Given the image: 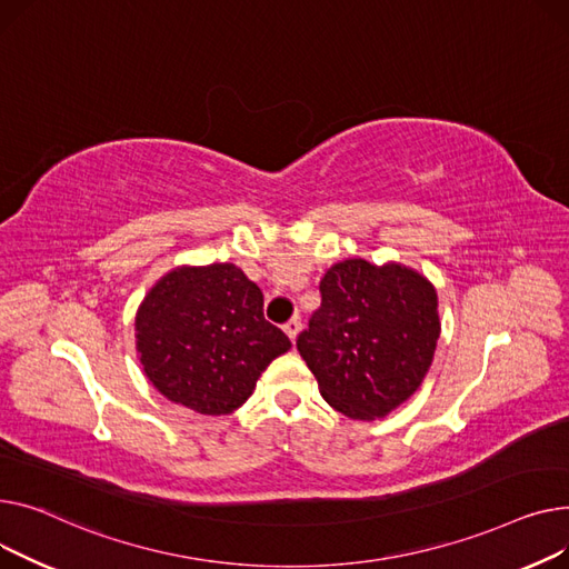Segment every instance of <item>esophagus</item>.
<instances>
[{
  "mask_svg": "<svg viewBox=\"0 0 569 569\" xmlns=\"http://www.w3.org/2000/svg\"><path fill=\"white\" fill-rule=\"evenodd\" d=\"M284 332H287V338H289L291 342H296V338H298V332H300V319H298V317L289 319V321L284 323Z\"/></svg>",
  "mask_w": 569,
  "mask_h": 569,
  "instance_id": "1",
  "label": "esophagus"
}]
</instances>
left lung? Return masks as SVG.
<instances>
[{"label": "left lung", "instance_id": "8db88e82", "mask_svg": "<svg viewBox=\"0 0 569 569\" xmlns=\"http://www.w3.org/2000/svg\"><path fill=\"white\" fill-rule=\"evenodd\" d=\"M321 308L296 340L326 402L351 420L386 418L422 386L441 336L433 284L399 261L332 263Z\"/></svg>", "mask_w": 569, "mask_h": 569}]
</instances>
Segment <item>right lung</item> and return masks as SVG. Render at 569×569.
<instances>
[{
	"mask_svg": "<svg viewBox=\"0 0 569 569\" xmlns=\"http://www.w3.org/2000/svg\"><path fill=\"white\" fill-rule=\"evenodd\" d=\"M136 349L151 386L202 416L248 402L257 379L291 349L263 319L261 289L237 263L174 266L142 298Z\"/></svg>",
	"mask_w": 569,
	"mask_h": 569,
	"instance_id": "1",
	"label": "right lung"
}]
</instances>
